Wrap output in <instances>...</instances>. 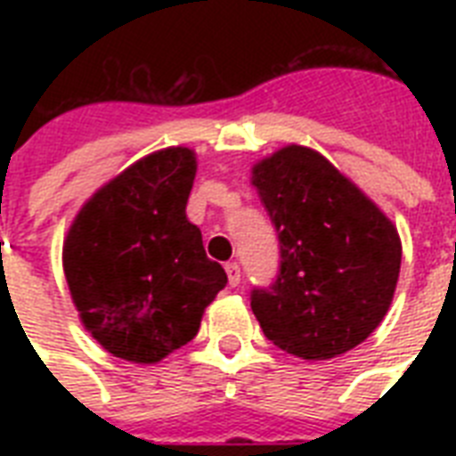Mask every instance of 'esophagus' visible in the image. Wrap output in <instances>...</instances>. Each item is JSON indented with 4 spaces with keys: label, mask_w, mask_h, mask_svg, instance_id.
<instances>
[{
    "label": "esophagus",
    "mask_w": 456,
    "mask_h": 456,
    "mask_svg": "<svg viewBox=\"0 0 456 456\" xmlns=\"http://www.w3.org/2000/svg\"><path fill=\"white\" fill-rule=\"evenodd\" d=\"M224 270H227L229 286H232V289H234V286H239V281H241V270H239V265L229 263L227 267H224Z\"/></svg>",
    "instance_id": "esophagus-1"
}]
</instances>
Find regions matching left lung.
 <instances>
[{
    "mask_svg": "<svg viewBox=\"0 0 456 456\" xmlns=\"http://www.w3.org/2000/svg\"><path fill=\"white\" fill-rule=\"evenodd\" d=\"M281 243V267L250 307L265 336L300 360H331L367 340L395 296L403 241L390 217L310 146L250 167Z\"/></svg>",
    "mask_w": 456,
    "mask_h": 456,
    "instance_id": "8db88e82",
    "label": "left lung"
}]
</instances>
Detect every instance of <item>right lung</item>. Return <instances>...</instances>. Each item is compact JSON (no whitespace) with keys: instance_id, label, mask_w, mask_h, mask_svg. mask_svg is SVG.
I'll list each match as a JSON object with an SVG mask.
<instances>
[{"instance_id":"1","label":"right lung","mask_w":456,"mask_h":456,"mask_svg":"<svg viewBox=\"0 0 456 456\" xmlns=\"http://www.w3.org/2000/svg\"><path fill=\"white\" fill-rule=\"evenodd\" d=\"M196 151L167 146L99 186L70 222L63 272L92 338L132 364H156L199 333L227 284L186 217Z\"/></svg>"}]
</instances>
